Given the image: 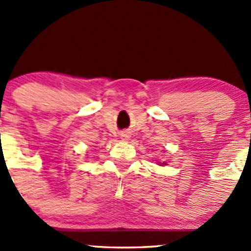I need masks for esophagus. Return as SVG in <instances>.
Masks as SVG:
<instances>
[{
	"instance_id": "1",
	"label": "esophagus",
	"mask_w": 251,
	"mask_h": 251,
	"mask_svg": "<svg viewBox=\"0 0 251 251\" xmlns=\"http://www.w3.org/2000/svg\"><path fill=\"white\" fill-rule=\"evenodd\" d=\"M121 139H122L123 141H126V140L129 139V135L126 133H122V134H121Z\"/></svg>"
}]
</instances>
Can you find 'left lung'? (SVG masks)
<instances>
[{"mask_svg":"<svg viewBox=\"0 0 251 251\" xmlns=\"http://www.w3.org/2000/svg\"><path fill=\"white\" fill-rule=\"evenodd\" d=\"M163 164H165V163H163Z\"/></svg>","mask_w":251,"mask_h":251,"instance_id":"obj_1","label":"left lung"}]
</instances>
